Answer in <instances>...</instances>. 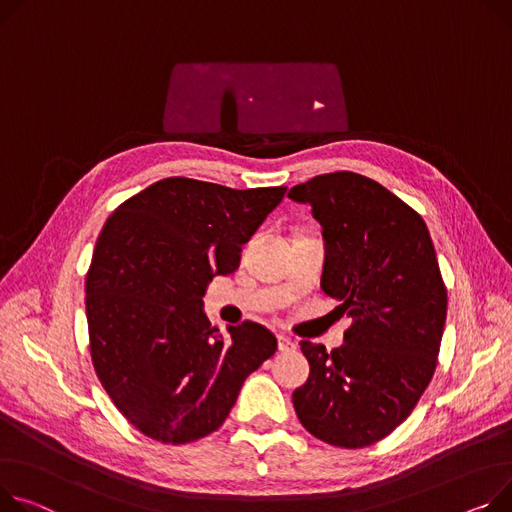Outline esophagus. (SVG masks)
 Listing matches in <instances>:
<instances>
[{
	"label": "esophagus",
	"instance_id": "obj_1",
	"mask_svg": "<svg viewBox=\"0 0 512 512\" xmlns=\"http://www.w3.org/2000/svg\"><path fill=\"white\" fill-rule=\"evenodd\" d=\"M278 348H280V352H294V350H296V344L292 342L290 337L278 335Z\"/></svg>",
	"mask_w": 512,
	"mask_h": 512
}]
</instances>
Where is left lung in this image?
<instances>
[{"instance_id": "obj_1", "label": "left lung", "mask_w": 512, "mask_h": 512, "mask_svg": "<svg viewBox=\"0 0 512 512\" xmlns=\"http://www.w3.org/2000/svg\"><path fill=\"white\" fill-rule=\"evenodd\" d=\"M321 224V290L352 319L344 346L300 342L309 381L292 393L300 424L333 447L360 449L391 434L426 391L447 321L430 232L377 181L321 175L290 189Z\"/></svg>"}]
</instances>
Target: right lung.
<instances>
[{
	"label": "right lung",
	"instance_id": "1",
	"mask_svg": "<svg viewBox=\"0 0 512 512\" xmlns=\"http://www.w3.org/2000/svg\"><path fill=\"white\" fill-rule=\"evenodd\" d=\"M284 193L173 177L121 203L102 228L86 278L92 364L146 436L185 445L212 434L245 379L276 354L274 333L257 323L222 335L201 298L212 278L238 269Z\"/></svg>",
	"mask_w": 512,
	"mask_h": 512
}]
</instances>
